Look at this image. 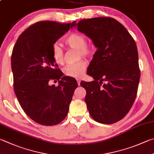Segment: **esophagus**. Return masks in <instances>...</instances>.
<instances>
[{
  "label": "esophagus",
  "instance_id": "obj_1",
  "mask_svg": "<svg viewBox=\"0 0 154 154\" xmlns=\"http://www.w3.org/2000/svg\"><path fill=\"white\" fill-rule=\"evenodd\" d=\"M80 83H81V80L80 79H77V84L78 85H80Z\"/></svg>",
  "mask_w": 154,
  "mask_h": 154
}]
</instances>
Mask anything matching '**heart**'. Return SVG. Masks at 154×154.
I'll list each match as a JSON object with an SVG mask.
<instances>
[{"mask_svg":"<svg viewBox=\"0 0 154 154\" xmlns=\"http://www.w3.org/2000/svg\"><path fill=\"white\" fill-rule=\"evenodd\" d=\"M66 46L69 48L77 50L78 59L82 57L88 58L93 54L94 48L91 44L86 42L85 35L79 32H72L65 40ZM52 57L53 60L58 65L64 63V52L58 44L52 45ZM87 68V62L84 60H80L77 63L68 65L63 69V72L66 76L73 78H80L84 75Z\"/></svg>","mask_w":154,"mask_h":154,"instance_id":"1","label":"heart"}]
</instances>
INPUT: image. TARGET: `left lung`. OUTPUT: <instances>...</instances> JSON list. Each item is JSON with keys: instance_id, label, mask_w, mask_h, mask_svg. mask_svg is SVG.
Masks as SVG:
<instances>
[{"instance_id": "8db88e82", "label": "left lung", "mask_w": 154, "mask_h": 154, "mask_svg": "<svg viewBox=\"0 0 154 154\" xmlns=\"http://www.w3.org/2000/svg\"><path fill=\"white\" fill-rule=\"evenodd\" d=\"M72 27L91 38L97 48L88 69L94 80L80 83L86 90L88 110L100 123H115L127 115L137 93L140 70L135 42L111 17L73 21Z\"/></svg>"}]
</instances>
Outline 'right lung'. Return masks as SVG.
Segmentation results:
<instances>
[{"label":"right lung","instance_id":"add662e5","mask_svg":"<svg viewBox=\"0 0 154 154\" xmlns=\"http://www.w3.org/2000/svg\"><path fill=\"white\" fill-rule=\"evenodd\" d=\"M71 25L37 22L19 35L13 47L11 69L17 98L27 115L42 125H56L65 119L77 88L74 78L63 76L52 57V45ZM52 80L59 81L57 87L49 85Z\"/></svg>","mask_w":154,"mask_h":154}]
</instances>
